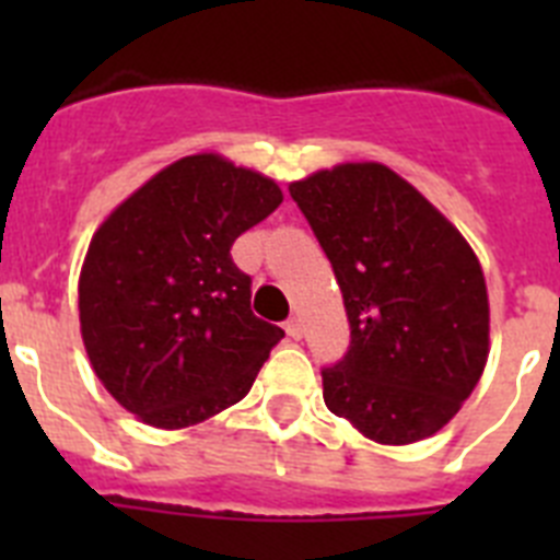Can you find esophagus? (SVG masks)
<instances>
[{
	"label": "esophagus",
	"instance_id": "1",
	"mask_svg": "<svg viewBox=\"0 0 560 560\" xmlns=\"http://www.w3.org/2000/svg\"><path fill=\"white\" fill-rule=\"evenodd\" d=\"M285 334H289L291 339H303V319H300V316H291L289 323H285Z\"/></svg>",
	"mask_w": 560,
	"mask_h": 560
}]
</instances>
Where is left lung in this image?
Returning <instances> with one entry per match:
<instances>
[{
	"instance_id": "obj_1",
	"label": "left lung",
	"mask_w": 560,
	"mask_h": 560,
	"mask_svg": "<svg viewBox=\"0 0 560 560\" xmlns=\"http://www.w3.org/2000/svg\"><path fill=\"white\" fill-rule=\"evenodd\" d=\"M334 266L350 348L323 368L325 407L384 446L440 432L488 361V291L465 237L389 167L291 182Z\"/></svg>"
}]
</instances>
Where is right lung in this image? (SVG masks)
<instances>
[{"mask_svg": "<svg viewBox=\"0 0 560 560\" xmlns=\"http://www.w3.org/2000/svg\"><path fill=\"white\" fill-rule=\"evenodd\" d=\"M280 201L260 173L199 153L156 173L95 232L78 285L81 334L120 407L185 429L249 393L285 334L252 314V277L230 249Z\"/></svg>", "mask_w": 560, "mask_h": 560, "instance_id": "1", "label": "right lung"}]
</instances>
